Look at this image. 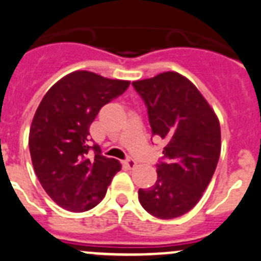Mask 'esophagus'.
<instances>
[{
  "mask_svg": "<svg viewBox=\"0 0 261 261\" xmlns=\"http://www.w3.org/2000/svg\"><path fill=\"white\" fill-rule=\"evenodd\" d=\"M124 164L126 165V168H129V169H133V168L137 165V161H136L133 158H130V156H128V158L125 159V161H124Z\"/></svg>",
  "mask_w": 261,
  "mask_h": 261,
  "instance_id": "1",
  "label": "esophagus"
}]
</instances>
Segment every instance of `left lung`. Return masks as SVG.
<instances>
[{
    "label": "left lung",
    "mask_w": 261,
    "mask_h": 261,
    "mask_svg": "<svg viewBox=\"0 0 261 261\" xmlns=\"http://www.w3.org/2000/svg\"><path fill=\"white\" fill-rule=\"evenodd\" d=\"M147 108L152 137L165 145L158 180L140 188L143 209L160 219L190 212L212 180L220 155V125L197 88L180 74L166 71L133 82Z\"/></svg>",
    "instance_id": "left-lung-1"
}]
</instances>
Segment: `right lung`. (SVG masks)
<instances>
[{
	"mask_svg": "<svg viewBox=\"0 0 261 261\" xmlns=\"http://www.w3.org/2000/svg\"><path fill=\"white\" fill-rule=\"evenodd\" d=\"M130 82L79 70L55 83L42 98L29 132L34 172L47 195L69 212L95 207L121 169L89 143V125L103 105Z\"/></svg>",
	"mask_w": 261,
	"mask_h": 261,
	"instance_id": "right-lung-1",
	"label": "right lung"
}]
</instances>
